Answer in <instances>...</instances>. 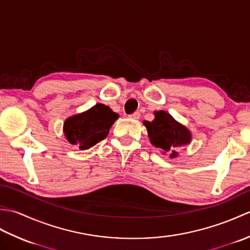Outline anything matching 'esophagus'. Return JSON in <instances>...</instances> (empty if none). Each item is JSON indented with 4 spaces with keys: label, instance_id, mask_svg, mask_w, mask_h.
Listing matches in <instances>:
<instances>
[{
    "label": "esophagus",
    "instance_id": "esophagus-1",
    "mask_svg": "<svg viewBox=\"0 0 250 250\" xmlns=\"http://www.w3.org/2000/svg\"><path fill=\"white\" fill-rule=\"evenodd\" d=\"M129 117H130V118H132V119H140L141 114L139 113V111H135V113L129 115Z\"/></svg>",
    "mask_w": 250,
    "mask_h": 250
}]
</instances>
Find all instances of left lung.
I'll return each instance as SVG.
<instances>
[{"mask_svg":"<svg viewBox=\"0 0 250 250\" xmlns=\"http://www.w3.org/2000/svg\"><path fill=\"white\" fill-rule=\"evenodd\" d=\"M155 117V120L151 122L144 121L151 144L166 152L172 151L171 157L174 158L177 156V152L174 151L175 149L190 143V132L175 121L167 111H156Z\"/></svg>","mask_w":250,"mask_h":250,"instance_id":"obj_1","label":"left lung"}]
</instances>
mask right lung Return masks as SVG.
<instances>
[{
	"instance_id": "obj_1",
	"label": "right lung",
	"mask_w": 250,
	"mask_h": 250,
	"mask_svg": "<svg viewBox=\"0 0 250 250\" xmlns=\"http://www.w3.org/2000/svg\"><path fill=\"white\" fill-rule=\"evenodd\" d=\"M118 114L114 113L108 106L97 104L92 108L67 118L63 131L66 140L81 149H89L107 136Z\"/></svg>"
}]
</instances>
